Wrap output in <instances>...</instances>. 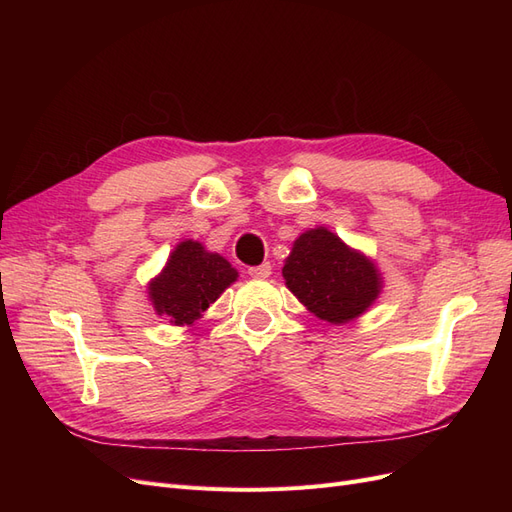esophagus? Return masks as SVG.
Listing matches in <instances>:
<instances>
[{"label":"esophagus","mask_w":512,"mask_h":512,"mask_svg":"<svg viewBox=\"0 0 512 512\" xmlns=\"http://www.w3.org/2000/svg\"><path fill=\"white\" fill-rule=\"evenodd\" d=\"M247 273L256 277V280H267V277L271 275V265H269V262H262V265H258V267L247 269Z\"/></svg>","instance_id":"obj_1"}]
</instances>
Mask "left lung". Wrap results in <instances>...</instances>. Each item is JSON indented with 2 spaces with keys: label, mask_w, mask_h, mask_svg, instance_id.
Listing matches in <instances>:
<instances>
[{
  "label": "left lung",
  "mask_w": 512,
  "mask_h": 512,
  "mask_svg": "<svg viewBox=\"0 0 512 512\" xmlns=\"http://www.w3.org/2000/svg\"><path fill=\"white\" fill-rule=\"evenodd\" d=\"M282 275L309 312L337 327L363 316L384 288L376 262L324 226L294 239Z\"/></svg>",
  "instance_id": "left-lung-1"
}]
</instances>
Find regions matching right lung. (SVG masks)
I'll use <instances>...</instances> for the list:
<instances>
[{"mask_svg": "<svg viewBox=\"0 0 512 512\" xmlns=\"http://www.w3.org/2000/svg\"><path fill=\"white\" fill-rule=\"evenodd\" d=\"M237 277V269L224 256L209 252L194 239H185L177 243L164 269L147 284V294L158 316L168 318L175 327H192Z\"/></svg>", "mask_w": 512, "mask_h": 512, "instance_id": "add662e5", "label": "right lung"}]
</instances>
